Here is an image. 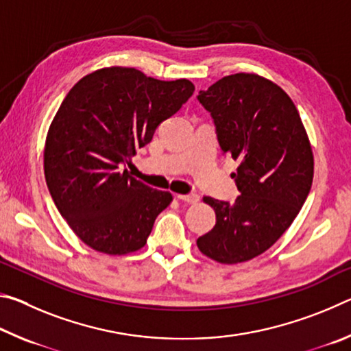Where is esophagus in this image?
Returning <instances> with one entry per match:
<instances>
[{"label":"esophagus","instance_id":"obj_1","mask_svg":"<svg viewBox=\"0 0 351 351\" xmlns=\"http://www.w3.org/2000/svg\"><path fill=\"white\" fill-rule=\"evenodd\" d=\"M176 198L181 199V201H186V203H190V204H197L199 201V197H198V195H195V193H190V195L178 193Z\"/></svg>","mask_w":351,"mask_h":351}]
</instances>
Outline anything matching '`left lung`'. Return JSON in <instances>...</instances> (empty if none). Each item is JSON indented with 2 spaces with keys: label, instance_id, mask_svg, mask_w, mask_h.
Segmentation results:
<instances>
[{
  "label": "left lung",
  "instance_id": "8db88e82",
  "mask_svg": "<svg viewBox=\"0 0 351 351\" xmlns=\"http://www.w3.org/2000/svg\"><path fill=\"white\" fill-rule=\"evenodd\" d=\"M199 104L210 112L223 153L239 161L234 204L204 197L217 223L197 240L224 265L247 261L285 234L310 193L314 159L295 105L280 86L257 74L226 75Z\"/></svg>",
  "mask_w": 351,
  "mask_h": 351
}]
</instances>
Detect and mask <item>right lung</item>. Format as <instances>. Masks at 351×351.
<instances>
[{
  "instance_id": "obj_1",
  "label": "right lung",
  "mask_w": 351,
  "mask_h": 351,
  "mask_svg": "<svg viewBox=\"0 0 351 351\" xmlns=\"http://www.w3.org/2000/svg\"><path fill=\"white\" fill-rule=\"evenodd\" d=\"M195 91L134 68L94 71L71 88L45 144V178L58 212L94 251L125 255L145 246L154 219L173 197L121 170L159 123Z\"/></svg>"
}]
</instances>
